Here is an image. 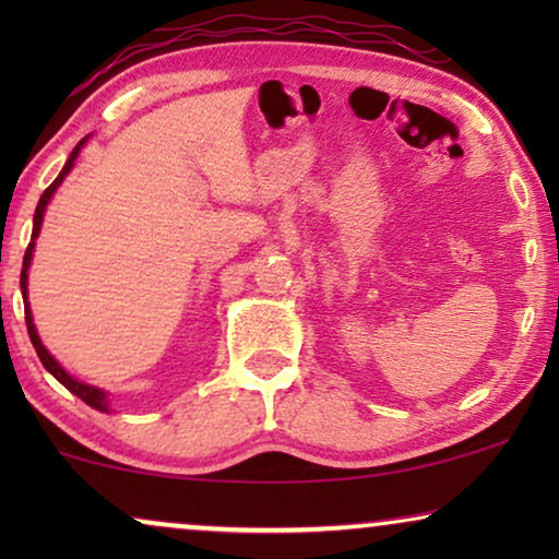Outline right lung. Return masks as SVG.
<instances>
[{
	"instance_id": "1",
	"label": "right lung",
	"mask_w": 559,
	"mask_h": 559,
	"mask_svg": "<svg viewBox=\"0 0 559 559\" xmlns=\"http://www.w3.org/2000/svg\"><path fill=\"white\" fill-rule=\"evenodd\" d=\"M86 140H88V136H86ZM86 140H81L79 144H75L73 152H71V157H68V163L63 165V170H60L58 178L52 180V186H50L48 190H45V193L40 195V203H37V209H35V218H33V239H29V247H27V251H25V259H22L20 289H22V300H25V323H27L29 341H33V346H35V350H37V358H40L45 369H48V371L52 373V377H56V379L60 381V384H63V386L68 389V392H73L75 396H79V400L86 402L88 407H94V409H98V412H109V409H111V407H109V396H106L104 389H98V386H91V384H83V381L73 379L71 373H68V371L63 369V366H60V364L56 361V356H52L50 350L43 346L40 335H37V328H35V323H33V310H29V302H27V270H29V264H33L35 239H37V236H40V226H43L45 209H48L50 198H52V193H56V190L60 188V182L66 180V175L73 170V163H75V157L81 155V147H83V144H86Z\"/></svg>"
}]
</instances>
